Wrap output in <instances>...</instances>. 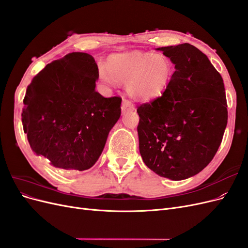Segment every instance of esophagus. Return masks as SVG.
<instances>
[{
    "mask_svg": "<svg viewBox=\"0 0 248 248\" xmlns=\"http://www.w3.org/2000/svg\"><path fill=\"white\" fill-rule=\"evenodd\" d=\"M121 108H122V111L125 114V112H127V111L133 110V109H134V106H133V103H132L130 100L124 98L123 101H122V107H121Z\"/></svg>",
    "mask_w": 248,
    "mask_h": 248,
    "instance_id": "esophagus-1",
    "label": "esophagus"
}]
</instances>
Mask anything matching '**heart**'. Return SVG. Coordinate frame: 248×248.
<instances>
[{
  "label": "heart",
  "instance_id": "obj_1",
  "mask_svg": "<svg viewBox=\"0 0 248 248\" xmlns=\"http://www.w3.org/2000/svg\"><path fill=\"white\" fill-rule=\"evenodd\" d=\"M174 74V64L167 56L127 52L109 59L108 70L100 69L99 78L108 85L126 84L128 94L138 100H151L168 88Z\"/></svg>",
  "mask_w": 248,
  "mask_h": 248
}]
</instances>
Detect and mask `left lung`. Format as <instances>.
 Wrapping results in <instances>:
<instances>
[{
    "instance_id": "8db88e82",
    "label": "left lung",
    "mask_w": 248,
    "mask_h": 248,
    "mask_svg": "<svg viewBox=\"0 0 248 248\" xmlns=\"http://www.w3.org/2000/svg\"><path fill=\"white\" fill-rule=\"evenodd\" d=\"M176 71L161 96L138 107L140 153L157 175L183 180L204 170L218 150L228 123L222 78L189 43L157 48Z\"/></svg>"
}]
</instances>
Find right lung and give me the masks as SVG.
<instances>
[{
  "label": "right lung",
  "instance_id": "right-lung-1",
  "mask_svg": "<svg viewBox=\"0 0 248 248\" xmlns=\"http://www.w3.org/2000/svg\"><path fill=\"white\" fill-rule=\"evenodd\" d=\"M98 77L91 55L71 52L47 64L27 89L24 131L33 151L55 168L93 167L121 115V97L96 92Z\"/></svg>",
  "mask_w": 248,
  "mask_h": 248
}]
</instances>
